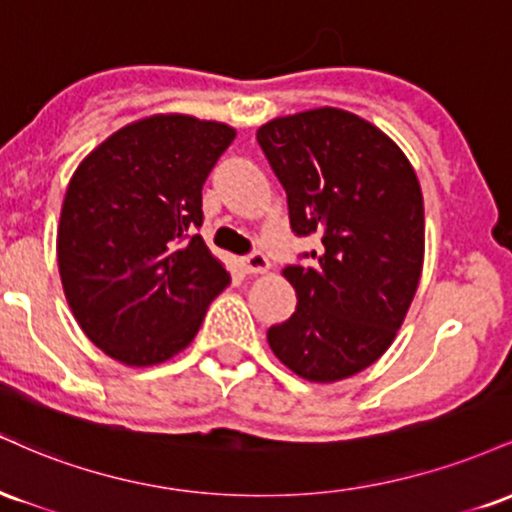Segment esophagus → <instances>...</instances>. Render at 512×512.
Returning <instances> with one entry per match:
<instances>
[{
  "label": "esophagus",
  "instance_id": "34e87169",
  "mask_svg": "<svg viewBox=\"0 0 512 512\" xmlns=\"http://www.w3.org/2000/svg\"><path fill=\"white\" fill-rule=\"evenodd\" d=\"M240 267H243L245 274H262V272H267V269H269V260H267V255H264V252L252 250L250 255H245L243 260H240Z\"/></svg>",
  "mask_w": 512,
  "mask_h": 512
}]
</instances>
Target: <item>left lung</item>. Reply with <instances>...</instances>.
<instances>
[{"label": "left lung", "mask_w": 512, "mask_h": 512, "mask_svg": "<svg viewBox=\"0 0 512 512\" xmlns=\"http://www.w3.org/2000/svg\"><path fill=\"white\" fill-rule=\"evenodd\" d=\"M257 144L286 192L291 231L320 240L284 269L296 313L267 342L310 383L349 378L385 354L419 286V180L390 137L337 108L267 122Z\"/></svg>", "instance_id": "left-lung-1"}]
</instances>
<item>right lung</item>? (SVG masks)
Instances as JSON below:
<instances>
[{
    "instance_id": "obj_1",
    "label": "right lung",
    "mask_w": 512,
    "mask_h": 512,
    "mask_svg": "<svg viewBox=\"0 0 512 512\" xmlns=\"http://www.w3.org/2000/svg\"><path fill=\"white\" fill-rule=\"evenodd\" d=\"M236 137L221 122L154 115L76 168L57 233L64 296L98 349L154 366L195 339L228 286L202 228V187Z\"/></svg>"
}]
</instances>
